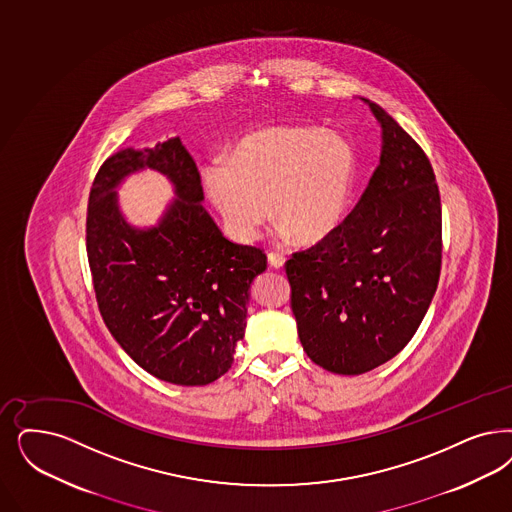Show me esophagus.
<instances>
[{
  "mask_svg": "<svg viewBox=\"0 0 512 512\" xmlns=\"http://www.w3.org/2000/svg\"><path fill=\"white\" fill-rule=\"evenodd\" d=\"M268 263H270V266H274V268H282L285 265V257H283L282 253L270 251L268 253Z\"/></svg>",
  "mask_w": 512,
  "mask_h": 512,
  "instance_id": "1",
  "label": "esophagus"
}]
</instances>
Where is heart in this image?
<instances>
[{"instance_id": "1", "label": "heart", "mask_w": 512, "mask_h": 512, "mask_svg": "<svg viewBox=\"0 0 512 512\" xmlns=\"http://www.w3.org/2000/svg\"><path fill=\"white\" fill-rule=\"evenodd\" d=\"M208 196L230 236L249 242L272 204L274 221L314 246L344 225L357 187V155L342 136L308 126H265L246 134L225 166L204 172Z\"/></svg>"}]
</instances>
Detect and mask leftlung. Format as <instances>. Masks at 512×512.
Segmentation results:
<instances>
[{
  "label": "left lung",
  "instance_id": "8db88e82",
  "mask_svg": "<svg viewBox=\"0 0 512 512\" xmlns=\"http://www.w3.org/2000/svg\"><path fill=\"white\" fill-rule=\"evenodd\" d=\"M365 102L382 126L380 166L338 232L285 263L300 344L335 374H363L401 352L441 276L433 166L391 115Z\"/></svg>",
  "mask_w": 512,
  "mask_h": 512
}]
</instances>
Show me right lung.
Here are the masks:
<instances>
[{
    "label": "right lung",
    "instance_id": "1",
    "mask_svg": "<svg viewBox=\"0 0 512 512\" xmlns=\"http://www.w3.org/2000/svg\"><path fill=\"white\" fill-rule=\"evenodd\" d=\"M159 169L178 200L153 230L130 228L112 189L130 171ZM198 168L179 138L124 149L100 166L87 208V255L109 333L143 371L177 386H206L229 371L246 331L261 247L234 244L202 206Z\"/></svg>",
    "mask_w": 512,
    "mask_h": 512
}]
</instances>
